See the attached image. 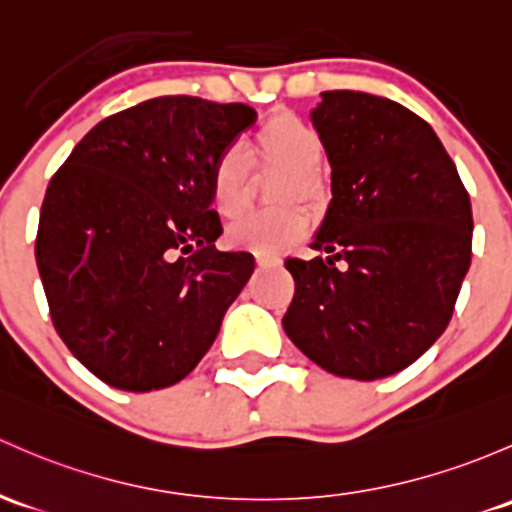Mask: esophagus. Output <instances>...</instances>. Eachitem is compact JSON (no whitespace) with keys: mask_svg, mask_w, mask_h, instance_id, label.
<instances>
[{"mask_svg":"<svg viewBox=\"0 0 512 512\" xmlns=\"http://www.w3.org/2000/svg\"><path fill=\"white\" fill-rule=\"evenodd\" d=\"M255 260L260 267H279L282 265V257L272 255V252H255Z\"/></svg>","mask_w":512,"mask_h":512,"instance_id":"esophagus-1","label":"esophagus"}]
</instances>
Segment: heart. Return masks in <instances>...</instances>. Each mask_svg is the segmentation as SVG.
Wrapping results in <instances>:
<instances>
[{
	"mask_svg": "<svg viewBox=\"0 0 512 512\" xmlns=\"http://www.w3.org/2000/svg\"><path fill=\"white\" fill-rule=\"evenodd\" d=\"M324 159V142L306 122L289 112H277L252 137V161L257 166L284 169L277 201H311L319 193L316 166ZM250 157L240 144H230L215 159L211 171V203L220 218H238L245 208ZM309 230V215L299 206L247 213L225 230V240L250 250H282Z\"/></svg>",
	"mask_w": 512,
	"mask_h": 512,
	"instance_id": "heart-1",
	"label": "heart"
}]
</instances>
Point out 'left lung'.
<instances>
[{
    "mask_svg": "<svg viewBox=\"0 0 512 512\" xmlns=\"http://www.w3.org/2000/svg\"><path fill=\"white\" fill-rule=\"evenodd\" d=\"M311 122L331 164L311 247L328 257L284 262L297 289L282 326L338 378H387L454 314L471 265L469 193L434 129L400 102L328 90Z\"/></svg>",
    "mask_w": 512,
    "mask_h": 512,
    "instance_id": "1",
    "label": "left lung"
}]
</instances>
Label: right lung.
Instances as JSON below:
<instances>
[{"label":"right lung","instance_id":"1","mask_svg":"<svg viewBox=\"0 0 512 512\" xmlns=\"http://www.w3.org/2000/svg\"><path fill=\"white\" fill-rule=\"evenodd\" d=\"M255 117L191 95L139 102L98 122L53 174L36 265L58 336L102 383L161 390L213 346L255 257L215 250L211 171Z\"/></svg>","mask_w":512,"mask_h":512}]
</instances>
